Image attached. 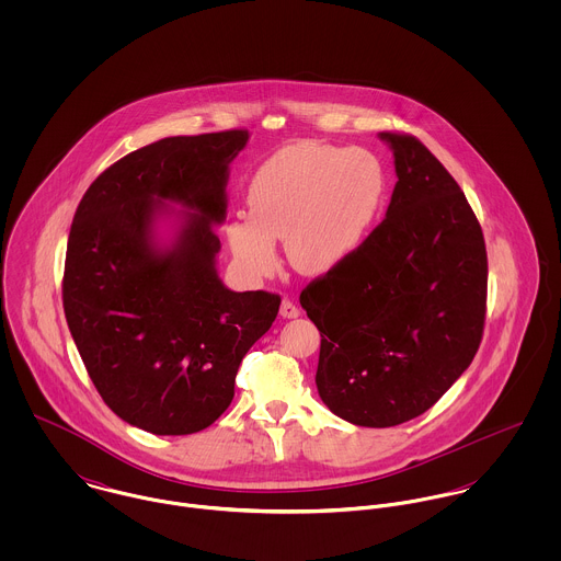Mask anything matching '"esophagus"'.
Masks as SVG:
<instances>
[{"label":"esophagus","mask_w":561,"mask_h":561,"mask_svg":"<svg viewBox=\"0 0 561 561\" xmlns=\"http://www.w3.org/2000/svg\"><path fill=\"white\" fill-rule=\"evenodd\" d=\"M300 316V309L291 302V300H283L280 302V318H285V320H296Z\"/></svg>","instance_id":"esophagus-1"}]
</instances>
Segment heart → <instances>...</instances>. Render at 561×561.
Returning a JSON list of instances; mask_svg holds the SVG:
<instances>
[{
    "mask_svg": "<svg viewBox=\"0 0 561 561\" xmlns=\"http://www.w3.org/2000/svg\"><path fill=\"white\" fill-rule=\"evenodd\" d=\"M389 194L382 160L367 149L316 140L278 149L248 183V211L227 238L250 276L274 272L276 240L289 263L309 276L325 274L354 256L380 220Z\"/></svg>",
    "mask_w": 561,
    "mask_h": 561,
    "instance_id": "1",
    "label": "heart"
}]
</instances>
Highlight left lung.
<instances>
[{"label":"left lung","instance_id":"obj_1","mask_svg":"<svg viewBox=\"0 0 561 561\" xmlns=\"http://www.w3.org/2000/svg\"><path fill=\"white\" fill-rule=\"evenodd\" d=\"M378 136L398 174L387 218L300 294L321 334V401L363 427L423 414L469 369L488 285L480 222L456 179L416 138Z\"/></svg>","mask_w":561,"mask_h":561}]
</instances>
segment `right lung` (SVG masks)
Instances as JSON below:
<instances>
[{
    "mask_svg": "<svg viewBox=\"0 0 561 561\" xmlns=\"http://www.w3.org/2000/svg\"><path fill=\"white\" fill-rule=\"evenodd\" d=\"M250 134L174 136L101 172L73 218L62 302L99 396L158 436L209 427L280 298L218 276L231 161ZM179 204L183 210H174Z\"/></svg>",
    "mask_w": 561,
    "mask_h": 561,
    "instance_id": "add662e5",
    "label": "right lung"
}]
</instances>
